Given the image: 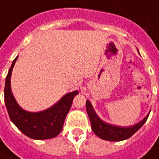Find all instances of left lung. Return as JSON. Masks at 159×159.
Returning a JSON list of instances; mask_svg holds the SVG:
<instances>
[{
	"label": "left lung",
	"mask_w": 159,
	"mask_h": 159,
	"mask_svg": "<svg viewBox=\"0 0 159 159\" xmlns=\"http://www.w3.org/2000/svg\"><path fill=\"white\" fill-rule=\"evenodd\" d=\"M86 110L91 122V128L99 138L108 141H121L134 135L146 121L149 114L141 121L132 126H118L103 121L94 110L89 101H86Z\"/></svg>",
	"instance_id": "obj_1"
}]
</instances>
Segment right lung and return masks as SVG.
<instances>
[{
	"label": "right lung",
	"instance_id": "obj_1",
	"mask_svg": "<svg viewBox=\"0 0 159 159\" xmlns=\"http://www.w3.org/2000/svg\"><path fill=\"white\" fill-rule=\"evenodd\" d=\"M17 58L18 57L14 58L8 70L4 89L5 104L10 119L18 129L31 139L41 140L55 138L63 129L65 117L78 91L66 94L56 104L44 111L32 113L22 109L14 99L10 83L12 70Z\"/></svg>",
	"mask_w": 159,
	"mask_h": 159
}]
</instances>
